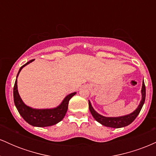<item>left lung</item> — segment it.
<instances>
[{
  "mask_svg": "<svg viewBox=\"0 0 156 156\" xmlns=\"http://www.w3.org/2000/svg\"><path fill=\"white\" fill-rule=\"evenodd\" d=\"M141 94H142V98L140 102V104L139 105L138 108L136 109L135 111L131 114H128V115L122 116V117H105L101 115L98 113H97L94 108H92L91 103L89 101V111H90L91 114L93 116V117L95 119L96 121L100 122L101 124L105 126L110 127V128H122V127H125L127 125H130V123L133 122L134 119L136 118L138 114L140 112L141 108H142L143 105H144V101H145V97H146V89L145 85H144V80H143L142 83V89H141Z\"/></svg>",
  "mask_w": 156,
  "mask_h": 156,
  "instance_id": "8db88e82",
  "label": "left lung"
}]
</instances>
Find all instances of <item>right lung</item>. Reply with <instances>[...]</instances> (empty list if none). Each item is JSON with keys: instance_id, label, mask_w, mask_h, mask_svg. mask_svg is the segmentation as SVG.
<instances>
[{"instance_id": "add662e5", "label": "right lung", "mask_w": 156, "mask_h": 156, "mask_svg": "<svg viewBox=\"0 0 156 156\" xmlns=\"http://www.w3.org/2000/svg\"><path fill=\"white\" fill-rule=\"evenodd\" d=\"M34 59H32L27 62L24 65L20 68V70L17 73L18 76L20 72L23 69V67L27 65L28 64L31 63ZM17 81L16 78L15 86H14V102L16 108L20 113L23 119L26 120L28 124L36 127H48L51 125L57 124L63 119L65 116L68 108V103L69 100L73 96L76 94V92H73L69 94L64 99L61 105L56 108L53 109H34L27 106L24 104V103L21 100L19 95L18 90H17Z\"/></svg>"}]
</instances>
